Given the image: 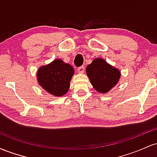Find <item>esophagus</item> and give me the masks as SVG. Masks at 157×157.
<instances>
[{"label": "esophagus", "instance_id": "1", "mask_svg": "<svg viewBox=\"0 0 157 157\" xmlns=\"http://www.w3.org/2000/svg\"><path fill=\"white\" fill-rule=\"evenodd\" d=\"M84 71H85L84 66H80V67H79L78 68H77V72H78L79 74H83Z\"/></svg>", "mask_w": 157, "mask_h": 157}]
</instances>
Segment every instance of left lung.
<instances>
[{"label": "left lung", "mask_w": 157, "mask_h": 157, "mask_svg": "<svg viewBox=\"0 0 157 157\" xmlns=\"http://www.w3.org/2000/svg\"><path fill=\"white\" fill-rule=\"evenodd\" d=\"M86 71L94 89L101 94H106L112 89L121 77L118 68L100 57L95 58L91 64L88 65Z\"/></svg>", "instance_id": "8db88e82"}]
</instances>
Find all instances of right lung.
<instances>
[{"instance_id": "1", "label": "right lung", "mask_w": 157, "mask_h": 157, "mask_svg": "<svg viewBox=\"0 0 157 157\" xmlns=\"http://www.w3.org/2000/svg\"><path fill=\"white\" fill-rule=\"evenodd\" d=\"M75 69L61 59L40 66L37 71L38 84L46 92L55 97H62L68 92Z\"/></svg>"}]
</instances>
